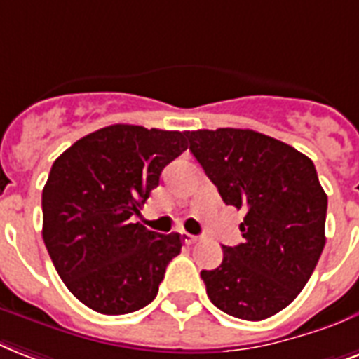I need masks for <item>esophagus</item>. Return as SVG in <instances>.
<instances>
[{"label":"esophagus","mask_w":359,"mask_h":359,"mask_svg":"<svg viewBox=\"0 0 359 359\" xmlns=\"http://www.w3.org/2000/svg\"><path fill=\"white\" fill-rule=\"evenodd\" d=\"M182 238H183V241H185V243H196V241H198V236L187 234V232H183Z\"/></svg>","instance_id":"obj_1"}]
</instances>
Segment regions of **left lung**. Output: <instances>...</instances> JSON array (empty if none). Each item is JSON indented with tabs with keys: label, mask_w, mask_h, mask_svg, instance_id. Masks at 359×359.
<instances>
[{
	"label": "left lung",
	"mask_w": 359,
	"mask_h": 359,
	"mask_svg": "<svg viewBox=\"0 0 359 359\" xmlns=\"http://www.w3.org/2000/svg\"><path fill=\"white\" fill-rule=\"evenodd\" d=\"M189 149L226 205L245 211L243 243L202 269L211 304L264 320L296 299L322 255L327 196L307 155L251 129L189 130Z\"/></svg>",
	"instance_id": "8db88e82"
}]
</instances>
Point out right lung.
I'll use <instances>...</instances> for the list:
<instances>
[{
	"instance_id": "1",
	"label": "right lung",
	"mask_w": 359,
	"mask_h": 359,
	"mask_svg": "<svg viewBox=\"0 0 359 359\" xmlns=\"http://www.w3.org/2000/svg\"><path fill=\"white\" fill-rule=\"evenodd\" d=\"M185 136L110 125L54 161L43 189V240L61 280L90 309L127 315L159 292L182 238L151 232L133 217L163 168L187 149Z\"/></svg>"
}]
</instances>
